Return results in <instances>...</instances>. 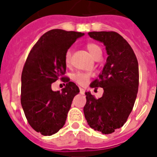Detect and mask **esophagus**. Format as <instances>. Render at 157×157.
<instances>
[{"label": "esophagus", "instance_id": "obj_1", "mask_svg": "<svg viewBox=\"0 0 157 157\" xmlns=\"http://www.w3.org/2000/svg\"><path fill=\"white\" fill-rule=\"evenodd\" d=\"M80 93H81V94H84V93H85V90L83 88H80Z\"/></svg>", "mask_w": 157, "mask_h": 157}]
</instances>
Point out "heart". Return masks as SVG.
Here are the masks:
<instances>
[{
  "instance_id": "heart-1",
  "label": "heart",
  "mask_w": 157,
  "mask_h": 157,
  "mask_svg": "<svg viewBox=\"0 0 157 157\" xmlns=\"http://www.w3.org/2000/svg\"><path fill=\"white\" fill-rule=\"evenodd\" d=\"M86 48L88 50L89 53L92 55L93 58L100 57L102 55V49L98 45L94 43H87L86 44ZM71 61V50L67 49L64 55V63L65 66H70ZM91 77V74L89 72L85 71H76L71 75L72 81H74L75 83H77L80 86H84L88 82L89 79Z\"/></svg>"
}]
</instances>
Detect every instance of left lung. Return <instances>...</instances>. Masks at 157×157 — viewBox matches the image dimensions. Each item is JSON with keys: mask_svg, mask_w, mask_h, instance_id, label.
I'll return each mask as SVG.
<instances>
[{"mask_svg": "<svg viewBox=\"0 0 157 157\" xmlns=\"http://www.w3.org/2000/svg\"><path fill=\"white\" fill-rule=\"evenodd\" d=\"M88 35L103 43L109 56L99 78L90 85L102 87V97L97 99L86 92L84 115L91 128L109 135L124 124L134 108L139 87L138 60L131 46L118 33L90 32Z\"/></svg>", "mask_w": 157, "mask_h": 157, "instance_id": "8db88e82", "label": "left lung"}]
</instances>
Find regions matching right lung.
I'll return each instance as SVG.
<instances>
[{
    "mask_svg": "<svg viewBox=\"0 0 157 157\" xmlns=\"http://www.w3.org/2000/svg\"><path fill=\"white\" fill-rule=\"evenodd\" d=\"M84 33L53 29L41 36L26 59L22 72L21 103L35 131L52 135L63 128L72 100L80 89L65 75V51ZM57 79L67 83L61 93L52 91Z\"/></svg>",
    "mask_w": 157,
    "mask_h": 157,
    "instance_id": "add662e5",
    "label": "right lung"
}]
</instances>
